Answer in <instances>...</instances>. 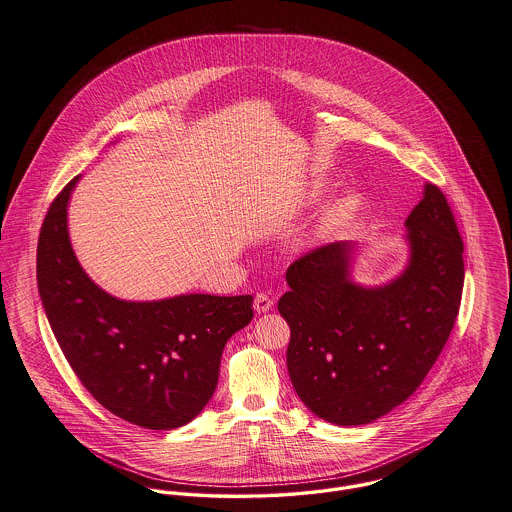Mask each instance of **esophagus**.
<instances>
[{"label":"esophagus","instance_id":"esophagus-1","mask_svg":"<svg viewBox=\"0 0 512 512\" xmlns=\"http://www.w3.org/2000/svg\"><path fill=\"white\" fill-rule=\"evenodd\" d=\"M274 305V297L270 293H258L254 297V311L256 313H268Z\"/></svg>","mask_w":512,"mask_h":512}]
</instances>
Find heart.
I'll use <instances>...</instances> for the list:
<instances>
[{
  "instance_id": "obj_1",
  "label": "heart",
  "mask_w": 512,
  "mask_h": 512,
  "mask_svg": "<svg viewBox=\"0 0 512 512\" xmlns=\"http://www.w3.org/2000/svg\"><path fill=\"white\" fill-rule=\"evenodd\" d=\"M356 209H358V199H356L354 195H346V197H342V199L332 207L328 221H330V223H340V221L348 219L350 215H354Z\"/></svg>"
}]
</instances>
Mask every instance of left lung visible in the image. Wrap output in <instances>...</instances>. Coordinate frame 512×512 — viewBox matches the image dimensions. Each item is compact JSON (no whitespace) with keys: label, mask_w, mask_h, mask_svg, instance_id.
Wrapping results in <instances>:
<instances>
[{"label":"left lung","mask_w":512,"mask_h":512,"mask_svg":"<svg viewBox=\"0 0 512 512\" xmlns=\"http://www.w3.org/2000/svg\"><path fill=\"white\" fill-rule=\"evenodd\" d=\"M409 264L385 285L350 276L356 242L295 260L278 301L291 328L287 370L299 399L338 426L368 424L407 401L440 356L460 311L464 242L444 193L424 186L405 221Z\"/></svg>","instance_id":"1"}]
</instances>
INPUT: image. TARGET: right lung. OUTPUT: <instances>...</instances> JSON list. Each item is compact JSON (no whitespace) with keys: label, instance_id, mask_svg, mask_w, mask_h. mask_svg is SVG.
I'll use <instances>...</instances> for the list:
<instances>
[{"label":"right lung","instance_id":"1","mask_svg":"<svg viewBox=\"0 0 512 512\" xmlns=\"http://www.w3.org/2000/svg\"><path fill=\"white\" fill-rule=\"evenodd\" d=\"M76 176L48 209L37 283L50 328L78 379L109 413L150 430L195 419L215 393L227 340L252 321V295L189 293L125 301L80 266L68 234Z\"/></svg>","mask_w":512,"mask_h":512}]
</instances>
